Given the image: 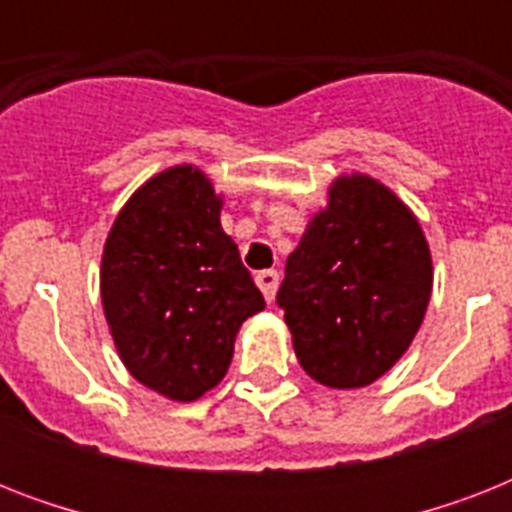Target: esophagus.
Returning a JSON list of instances; mask_svg holds the SVG:
<instances>
[{
    "mask_svg": "<svg viewBox=\"0 0 512 512\" xmlns=\"http://www.w3.org/2000/svg\"><path fill=\"white\" fill-rule=\"evenodd\" d=\"M257 287H260V292L265 295V300L271 303L273 297H276V289H279V273L276 271H260L255 276Z\"/></svg>",
    "mask_w": 512,
    "mask_h": 512,
    "instance_id": "obj_1",
    "label": "esophagus"
}]
</instances>
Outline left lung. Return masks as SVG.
<instances>
[{
	"label": "left lung",
	"mask_w": 512,
	"mask_h": 512,
	"mask_svg": "<svg viewBox=\"0 0 512 512\" xmlns=\"http://www.w3.org/2000/svg\"><path fill=\"white\" fill-rule=\"evenodd\" d=\"M433 287L414 215L372 177H340L289 255L276 303L300 366L329 388H364L404 356Z\"/></svg>",
	"instance_id": "1"
}]
</instances>
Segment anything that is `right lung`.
I'll return each instance as SVG.
<instances>
[{"label": "right lung", "instance_id": "add662e5", "mask_svg": "<svg viewBox=\"0 0 512 512\" xmlns=\"http://www.w3.org/2000/svg\"><path fill=\"white\" fill-rule=\"evenodd\" d=\"M220 207L199 170L172 167L124 204L103 249L100 297L119 356L175 401L223 380L236 332L265 308Z\"/></svg>", "mask_w": 512, "mask_h": 512}]
</instances>
